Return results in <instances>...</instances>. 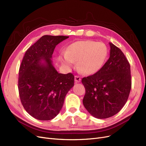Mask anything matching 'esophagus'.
Segmentation results:
<instances>
[{
  "instance_id": "obj_1",
  "label": "esophagus",
  "mask_w": 146,
  "mask_h": 146,
  "mask_svg": "<svg viewBox=\"0 0 146 146\" xmlns=\"http://www.w3.org/2000/svg\"><path fill=\"white\" fill-rule=\"evenodd\" d=\"M74 80L76 83H79L81 81V79L79 76H74Z\"/></svg>"
}]
</instances>
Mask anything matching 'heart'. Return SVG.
Returning a JSON list of instances; mask_svg holds the SVG:
<instances>
[{"label": "heart", "mask_w": 146, "mask_h": 146, "mask_svg": "<svg viewBox=\"0 0 146 146\" xmlns=\"http://www.w3.org/2000/svg\"><path fill=\"white\" fill-rule=\"evenodd\" d=\"M108 56L105 44L90 40L79 41L69 45L66 53L60 57L64 67L70 68L74 61H78L79 70L85 74H94L100 71Z\"/></svg>", "instance_id": "b5f03b06"}]
</instances>
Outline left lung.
Segmentation results:
<instances>
[{
  "label": "left lung",
  "instance_id": "8db88e82",
  "mask_svg": "<svg viewBox=\"0 0 146 146\" xmlns=\"http://www.w3.org/2000/svg\"><path fill=\"white\" fill-rule=\"evenodd\" d=\"M110 56L101 70L82 80L86 93L83 104L93 117L110 118L127 101L131 88L130 65L122 51L111 42Z\"/></svg>",
  "mask_w": 146,
  "mask_h": 146
}]
</instances>
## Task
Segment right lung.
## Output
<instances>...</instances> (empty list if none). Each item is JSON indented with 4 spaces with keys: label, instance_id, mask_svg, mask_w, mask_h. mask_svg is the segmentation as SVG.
<instances>
[{
    "label": "right lung",
    "instance_id": "1",
    "mask_svg": "<svg viewBox=\"0 0 146 146\" xmlns=\"http://www.w3.org/2000/svg\"><path fill=\"white\" fill-rule=\"evenodd\" d=\"M68 37L44 35L27 50L22 59L18 78L19 97L26 111L37 119L55 118L74 86L73 74L58 73L51 60L56 46Z\"/></svg>",
    "mask_w": 146,
    "mask_h": 146
}]
</instances>
